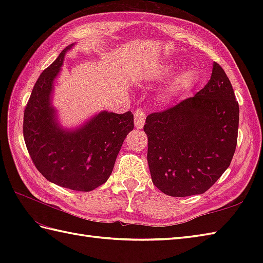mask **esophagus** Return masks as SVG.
Wrapping results in <instances>:
<instances>
[{
	"label": "esophagus",
	"mask_w": 263,
	"mask_h": 263,
	"mask_svg": "<svg viewBox=\"0 0 263 263\" xmlns=\"http://www.w3.org/2000/svg\"><path fill=\"white\" fill-rule=\"evenodd\" d=\"M144 119H146V111L142 108H138L135 111V124L136 127L141 128L144 124Z\"/></svg>",
	"instance_id": "obj_1"
}]
</instances>
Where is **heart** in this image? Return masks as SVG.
<instances>
[{
    "mask_svg": "<svg viewBox=\"0 0 263 263\" xmlns=\"http://www.w3.org/2000/svg\"><path fill=\"white\" fill-rule=\"evenodd\" d=\"M175 70L174 65H167L163 69L161 74L163 76H168L173 73V71ZM199 81V73L197 70L192 68H186L182 70L180 73H177L174 79L171 81V83L167 87L166 93L168 97L176 96V95H180L183 92H187L195 87Z\"/></svg>",
    "mask_w": 263,
    "mask_h": 263,
    "instance_id": "b5f03b06",
    "label": "heart"
}]
</instances>
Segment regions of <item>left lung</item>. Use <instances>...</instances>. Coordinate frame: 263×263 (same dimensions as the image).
<instances>
[{"label":"left lung","instance_id":"8db88e82","mask_svg":"<svg viewBox=\"0 0 263 263\" xmlns=\"http://www.w3.org/2000/svg\"><path fill=\"white\" fill-rule=\"evenodd\" d=\"M238 120L232 83L215 62L210 80L193 97L147 116L143 131L155 186L180 198L209 190L231 165Z\"/></svg>","mask_w":263,"mask_h":263}]
</instances>
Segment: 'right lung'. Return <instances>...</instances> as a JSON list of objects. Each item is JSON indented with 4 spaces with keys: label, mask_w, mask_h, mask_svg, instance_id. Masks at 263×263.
Listing matches in <instances>:
<instances>
[{
    "label": "right lung",
    "mask_w": 263,
    "mask_h": 263,
    "mask_svg": "<svg viewBox=\"0 0 263 263\" xmlns=\"http://www.w3.org/2000/svg\"><path fill=\"white\" fill-rule=\"evenodd\" d=\"M70 47L60 53L33 86L25 108L24 139L33 165L46 180L88 192L108 180L135 123L130 110L124 114L102 111L77 131L65 132L58 126L49 97L54 78Z\"/></svg>",
    "instance_id": "add662e5"
}]
</instances>
